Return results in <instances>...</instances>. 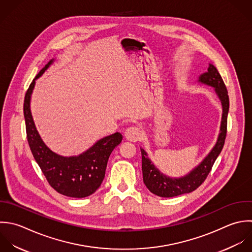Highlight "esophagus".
Masks as SVG:
<instances>
[{"instance_id": "esophagus-1", "label": "esophagus", "mask_w": 252, "mask_h": 252, "mask_svg": "<svg viewBox=\"0 0 252 252\" xmlns=\"http://www.w3.org/2000/svg\"><path fill=\"white\" fill-rule=\"evenodd\" d=\"M125 136L128 141L135 142L140 139L141 137V131L136 126H129L125 131Z\"/></svg>"}]
</instances>
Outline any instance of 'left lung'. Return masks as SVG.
Masks as SVG:
<instances>
[{
	"label": "left lung",
	"mask_w": 252,
	"mask_h": 252,
	"mask_svg": "<svg viewBox=\"0 0 252 252\" xmlns=\"http://www.w3.org/2000/svg\"><path fill=\"white\" fill-rule=\"evenodd\" d=\"M198 81L200 83L214 87V90L221 101L223 114L218 139L212 150L202 160V162L188 175L182 178H170L162 174L148 158V155L144 149L140 148L142 156V175L144 185L152 193L160 197H174L185 193H189L200 187L210 173L225 143L227 133V119L230 107L229 95L226 85L218 69L212 63H209L208 70L199 76Z\"/></svg>",
	"instance_id": "1"
}]
</instances>
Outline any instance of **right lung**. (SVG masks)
Here are the masks:
<instances>
[{
  "label": "right lung",
  "mask_w": 252,
  "mask_h": 252,
  "mask_svg": "<svg viewBox=\"0 0 252 252\" xmlns=\"http://www.w3.org/2000/svg\"><path fill=\"white\" fill-rule=\"evenodd\" d=\"M51 60L35 76L26 91L23 104L26 134L30 150L49 185L59 193L74 198H83L94 193L101 186L108 159L123 139L120 132L98 140L93 146L78 156L63 157L53 152L42 140L35 126L31 110V94L35 80L52 64Z\"/></svg>",
  "instance_id": "add662e5"
}]
</instances>
